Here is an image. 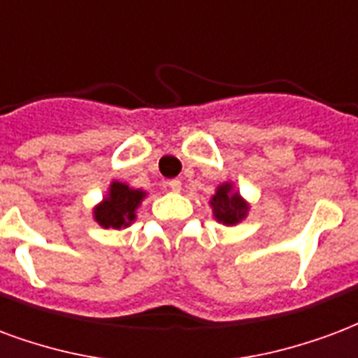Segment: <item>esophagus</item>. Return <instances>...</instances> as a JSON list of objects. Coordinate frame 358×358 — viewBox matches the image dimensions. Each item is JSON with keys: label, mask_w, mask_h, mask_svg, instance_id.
Segmentation results:
<instances>
[{"label": "esophagus", "mask_w": 358, "mask_h": 358, "mask_svg": "<svg viewBox=\"0 0 358 358\" xmlns=\"http://www.w3.org/2000/svg\"><path fill=\"white\" fill-rule=\"evenodd\" d=\"M168 187L173 190V192H179V190H181V181H179V179H171V181L168 182Z\"/></svg>", "instance_id": "34e87169"}]
</instances>
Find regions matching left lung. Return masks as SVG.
<instances>
[{
  "instance_id": "1",
  "label": "left lung",
  "mask_w": 358,
  "mask_h": 358,
  "mask_svg": "<svg viewBox=\"0 0 358 358\" xmlns=\"http://www.w3.org/2000/svg\"><path fill=\"white\" fill-rule=\"evenodd\" d=\"M210 204L211 210H213V217L227 227L240 223L242 219L246 217L248 210H250L246 200L240 196L236 190H233V182L219 185L215 194L211 196Z\"/></svg>"
}]
</instances>
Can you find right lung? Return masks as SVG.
Here are the masks:
<instances>
[{
	"label": "right lung",
	"instance_id": "1",
	"mask_svg": "<svg viewBox=\"0 0 358 358\" xmlns=\"http://www.w3.org/2000/svg\"><path fill=\"white\" fill-rule=\"evenodd\" d=\"M147 192L141 189H131L125 182L114 181L108 189V194L103 202L95 206L93 217L103 229H125L135 221V211L143 202Z\"/></svg>",
	"mask_w": 358,
	"mask_h": 358
}]
</instances>
